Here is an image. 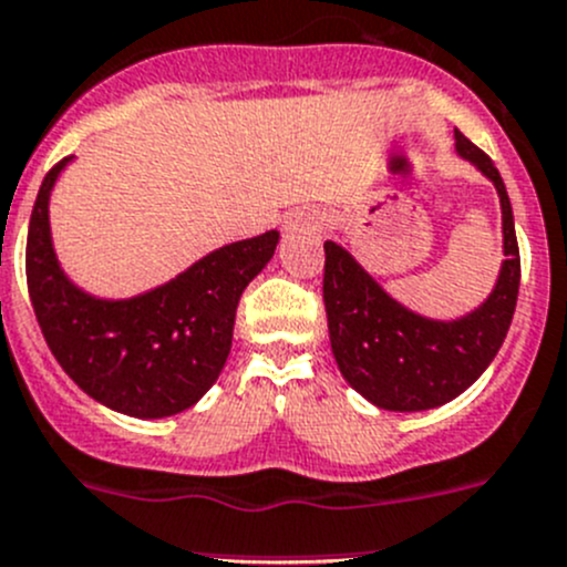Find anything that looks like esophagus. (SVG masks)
Wrapping results in <instances>:
<instances>
[{
  "instance_id": "esophagus-1",
  "label": "esophagus",
  "mask_w": 567,
  "mask_h": 567,
  "mask_svg": "<svg viewBox=\"0 0 567 567\" xmlns=\"http://www.w3.org/2000/svg\"><path fill=\"white\" fill-rule=\"evenodd\" d=\"M284 228H286V234H297V231H317L319 223L313 220L311 215H302V212H300V215H291L289 220H286V226H284Z\"/></svg>"
}]
</instances>
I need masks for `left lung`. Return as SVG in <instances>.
Segmentation results:
<instances>
[{"mask_svg":"<svg viewBox=\"0 0 567 567\" xmlns=\"http://www.w3.org/2000/svg\"><path fill=\"white\" fill-rule=\"evenodd\" d=\"M457 154L474 162L502 200L504 265L491 297L455 322L424 319L391 300L363 267L324 243L322 297L330 347L347 383L383 411H427L455 400L496 358L515 313L520 254L513 206L496 165L466 134L455 132Z\"/></svg>","mask_w":567,"mask_h":567,"instance_id":"8db88e82","label":"left lung"}]
</instances>
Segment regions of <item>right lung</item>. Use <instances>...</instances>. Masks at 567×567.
Returning a JSON list of instances; mask_svg holds the SVG:
<instances>
[{
  "label": "right lung",
  "mask_w": 567,
  "mask_h": 567,
  "mask_svg": "<svg viewBox=\"0 0 567 567\" xmlns=\"http://www.w3.org/2000/svg\"><path fill=\"white\" fill-rule=\"evenodd\" d=\"M69 159L43 178L27 234V289L43 339L65 374L112 411H187L220 378L239 297L276 254L278 231L226 245L132 300H99L65 278L49 234V193Z\"/></svg>",
  "instance_id": "right-lung-1"
}]
</instances>
